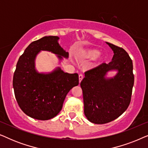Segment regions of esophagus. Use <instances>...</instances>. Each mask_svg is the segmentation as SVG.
<instances>
[{
	"mask_svg": "<svg viewBox=\"0 0 148 148\" xmlns=\"http://www.w3.org/2000/svg\"><path fill=\"white\" fill-rule=\"evenodd\" d=\"M83 78H84V75H83L81 74L79 75V83H81V82H82Z\"/></svg>",
	"mask_w": 148,
	"mask_h": 148,
	"instance_id": "34e87169",
	"label": "esophagus"
}]
</instances>
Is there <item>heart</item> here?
Listing matches in <instances>:
<instances>
[{
    "instance_id": "heart-1",
    "label": "heart",
    "mask_w": 148,
    "mask_h": 148,
    "mask_svg": "<svg viewBox=\"0 0 148 148\" xmlns=\"http://www.w3.org/2000/svg\"><path fill=\"white\" fill-rule=\"evenodd\" d=\"M76 57L80 60H92L99 59L100 61L104 60V56L100 52V50L96 48H88L78 50L75 54Z\"/></svg>"
}]
</instances>
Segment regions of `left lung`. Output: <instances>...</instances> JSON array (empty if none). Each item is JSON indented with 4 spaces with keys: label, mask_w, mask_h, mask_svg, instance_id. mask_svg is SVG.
<instances>
[{
    "label": "left lung",
    "mask_w": 148,
    "mask_h": 148,
    "mask_svg": "<svg viewBox=\"0 0 148 148\" xmlns=\"http://www.w3.org/2000/svg\"><path fill=\"white\" fill-rule=\"evenodd\" d=\"M106 43L114 52L112 61L86 71L80 84L84 114L95 124L114 121L127 110L134 84L133 62L128 53L122 48ZM110 71L117 73L108 78L107 75Z\"/></svg>",
    "instance_id": "8db88e82"
}]
</instances>
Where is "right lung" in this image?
Returning <instances> with one entry per match:
<instances>
[{"instance_id": "obj_1", "label": "right lung", "mask_w": 148, "mask_h": 148, "mask_svg": "<svg viewBox=\"0 0 148 148\" xmlns=\"http://www.w3.org/2000/svg\"><path fill=\"white\" fill-rule=\"evenodd\" d=\"M58 36H44L32 42L20 56L14 73L13 86L22 111L37 120H49L61 110L68 92L79 84L77 73H65L60 66L51 72L40 73L36 59L41 51L56 54L60 63L69 53L58 43Z\"/></svg>"}]
</instances>
